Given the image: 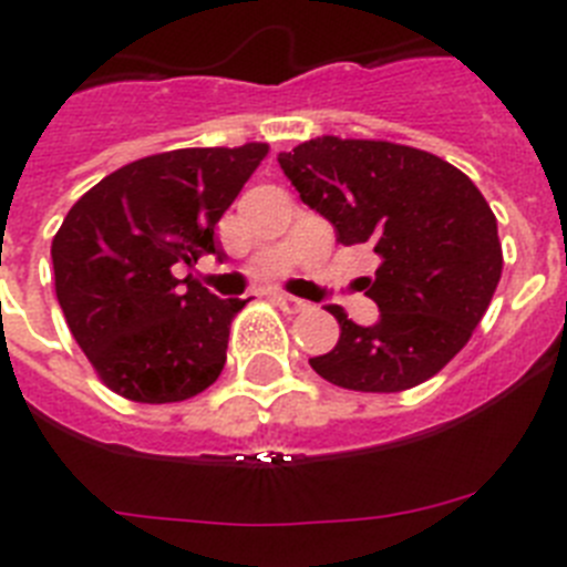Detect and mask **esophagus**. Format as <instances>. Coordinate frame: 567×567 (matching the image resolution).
<instances>
[{
  "label": "esophagus",
  "instance_id": "1",
  "mask_svg": "<svg viewBox=\"0 0 567 567\" xmlns=\"http://www.w3.org/2000/svg\"><path fill=\"white\" fill-rule=\"evenodd\" d=\"M275 300H278V307L284 309V312H289V315H298V312H307L309 309V303L307 300H300V298H295V295H275Z\"/></svg>",
  "mask_w": 567,
  "mask_h": 567
}]
</instances>
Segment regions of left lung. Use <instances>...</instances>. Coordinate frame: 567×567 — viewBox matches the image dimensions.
<instances>
[{
    "mask_svg": "<svg viewBox=\"0 0 567 567\" xmlns=\"http://www.w3.org/2000/svg\"><path fill=\"white\" fill-rule=\"evenodd\" d=\"M278 164L343 247L369 244L380 258L365 278L378 323L358 327L327 307L340 340L309 365L352 392H405L434 378L468 343L503 275L497 218L483 193L437 155L369 138L320 135Z\"/></svg>",
    "mask_w": 567,
    "mask_h": 567,
    "instance_id": "left-lung-1",
    "label": "left lung"
}]
</instances>
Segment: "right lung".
Wrapping results in <instances>:
<instances>
[{
    "label": "right lung",
    "mask_w": 567,
    "mask_h": 567,
    "mask_svg": "<svg viewBox=\"0 0 567 567\" xmlns=\"http://www.w3.org/2000/svg\"><path fill=\"white\" fill-rule=\"evenodd\" d=\"M267 144L147 155L70 207L53 238L56 298L70 332L107 389L135 403H178L213 385L227 363L229 323L247 300L175 278L218 252L215 224Z\"/></svg>",
    "instance_id": "1"
}]
</instances>
